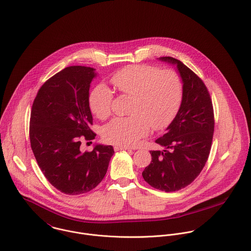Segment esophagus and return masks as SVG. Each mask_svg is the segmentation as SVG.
<instances>
[{
  "instance_id": "obj_1",
  "label": "esophagus",
  "mask_w": 251,
  "mask_h": 251,
  "mask_svg": "<svg viewBox=\"0 0 251 251\" xmlns=\"http://www.w3.org/2000/svg\"><path fill=\"white\" fill-rule=\"evenodd\" d=\"M114 150L115 151H130L131 149L127 147H123V146H115Z\"/></svg>"
}]
</instances>
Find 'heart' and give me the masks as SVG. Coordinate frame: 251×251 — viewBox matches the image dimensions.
Returning <instances> with one entry per match:
<instances>
[{
    "mask_svg": "<svg viewBox=\"0 0 251 251\" xmlns=\"http://www.w3.org/2000/svg\"><path fill=\"white\" fill-rule=\"evenodd\" d=\"M110 81L120 94L131 96L128 110L131 115L115 119L103 129V139L111 144L136 145L151 127L158 130L168 126L182 103V78L175 70L131 64L114 73ZM113 102L114 92L102 83L89 95L92 113L100 120L111 116Z\"/></svg>",
    "mask_w": 251,
    "mask_h": 251,
    "instance_id": "b5f03b06",
    "label": "heart"
}]
</instances>
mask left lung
Listing matches in <instances>:
<instances>
[{
  "label": "left lung",
  "mask_w": 251,
  "mask_h": 251,
  "mask_svg": "<svg viewBox=\"0 0 251 251\" xmlns=\"http://www.w3.org/2000/svg\"><path fill=\"white\" fill-rule=\"evenodd\" d=\"M160 60L176 65L184 86L182 103L167 133L155 140L164 150L151 151V162L142 176L155 189L175 192L193 182L205 166L214 134V109L200 76L178 59L164 56Z\"/></svg>",
  "instance_id": "1"
}]
</instances>
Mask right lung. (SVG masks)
I'll use <instances>...</instances> for the list:
<instances>
[{
	"label": "right lung",
	"instance_id": "right-lung-1",
	"mask_svg": "<svg viewBox=\"0 0 251 251\" xmlns=\"http://www.w3.org/2000/svg\"><path fill=\"white\" fill-rule=\"evenodd\" d=\"M95 69L70 66L40 87L29 121L30 147L48 181L66 195L91 191L103 179L114 154L112 146L96 145L82 152L81 142L92 141L89 89Z\"/></svg>",
	"mask_w": 251,
	"mask_h": 251
}]
</instances>
